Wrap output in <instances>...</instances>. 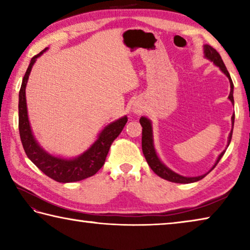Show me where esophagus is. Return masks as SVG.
Returning a JSON list of instances; mask_svg holds the SVG:
<instances>
[{"mask_svg": "<svg viewBox=\"0 0 250 250\" xmlns=\"http://www.w3.org/2000/svg\"><path fill=\"white\" fill-rule=\"evenodd\" d=\"M142 111V108L139 107V105H134L133 107V112L134 113H140Z\"/></svg>", "mask_w": 250, "mask_h": 250, "instance_id": "esophagus-1", "label": "esophagus"}]
</instances>
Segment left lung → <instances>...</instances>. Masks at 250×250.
<instances>
[{"label":"left lung","mask_w":250,"mask_h":250,"mask_svg":"<svg viewBox=\"0 0 250 250\" xmlns=\"http://www.w3.org/2000/svg\"><path fill=\"white\" fill-rule=\"evenodd\" d=\"M204 57L208 59V61L213 62V64L216 65L218 68L227 76V78H228V80H229V83H230V92H229V96H228V99H229L230 103L234 104V96H232V94H234V83H232L230 75H229V73H228L225 64H224L221 55L217 53L216 49H214L213 47H211V46L204 45ZM234 121H235V115H232L231 130L229 132V135H228L226 149L228 147V146H229V143L231 141L232 129H234ZM140 124L142 125V151H143V154H145L146 162H147V164H149V167L152 168V171H153L156 175H159L160 177H162V179L167 180V181L174 182V183H181V184H188V183H194V182L200 181L203 179V177L208 174V173L217 166L219 160L222 159V156L224 155V153H225V151H226V149H225L221 154L218 155V158L216 160V162H215V164L213 166V167H211L208 172L205 173V174L200 175V176H193V177L180 175V174H177V173H175L174 171H172L171 168H168L158 156V153H156L155 147H154L153 128H152L151 120L147 119V118H146V117H141Z\"/></svg>","instance_id":"8db88e82"}]
</instances>
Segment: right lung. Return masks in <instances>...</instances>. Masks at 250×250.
Masks as SVG:
<instances>
[{
	"label": "right lung",
	"instance_id": "obj_1",
	"mask_svg": "<svg viewBox=\"0 0 250 250\" xmlns=\"http://www.w3.org/2000/svg\"><path fill=\"white\" fill-rule=\"evenodd\" d=\"M48 49L45 48L40 54H37L31 59L26 73L23 78L19 94V130L21 141L24 147L27 158L40 168V170L50 179L59 182V183H70L87 179L95 175L104 164L105 158L110 149V146L115 139L121 133L122 129L128 121V117L124 116L119 119L105 125L99 133L97 140L88 147V149L78 156L73 159H66L62 156H56L48 153L34 137L33 131L29 125L26 96L25 89L31 74L33 65L36 59L43 55Z\"/></svg>",
	"mask_w": 250,
	"mask_h": 250
}]
</instances>
